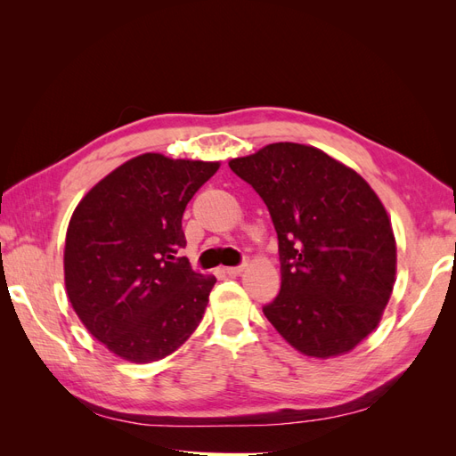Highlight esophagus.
<instances>
[{
	"mask_svg": "<svg viewBox=\"0 0 456 456\" xmlns=\"http://www.w3.org/2000/svg\"><path fill=\"white\" fill-rule=\"evenodd\" d=\"M243 268H245V262H243V265H240V266H228V268H224V272L228 275H240L243 272Z\"/></svg>",
	"mask_w": 456,
	"mask_h": 456,
	"instance_id": "obj_1",
	"label": "esophagus"
}]
</instances>
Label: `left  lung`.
Instances as JSON below:
<instances>
[{
  "label": "left lung",
  "instance_id": "8db88e82",
  "mask_svg": "<svg viewBox=\"0 0 456 456\" xmlns=\"http://www.w3.org/2000/svg\"><path fill=\"white\" fill-rule=\"evenodd\" d=\"M230 169L266 203L278 232L281 289L262 308L298 352H350L379 325L395 278V240L363 178L325 151L268 144Z\"/></svg>",
  "mask_w": 456,
  "mask_h": 456
}]
</instances>
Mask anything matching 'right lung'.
Returning <instances> with one entry per match:
<instances>
[{
	"instance_id": "obj_1",
	"label": "right lung",
	"mask_w": 456,
	"mask_h": 456,
	"mask_svg": "<svg viewBox=\"0 0 456 456\" xmlns=\"http://www.w3.org/2000/svg\"><path fill=\"white\" fill-rule=\"evenodd\" d=\"M216 169L142 154L76 207L64 247L68 298L89 333L123 360H163L201 322L216 280L181 256L183 215Z\"/></svg>"
}]
</instances>
